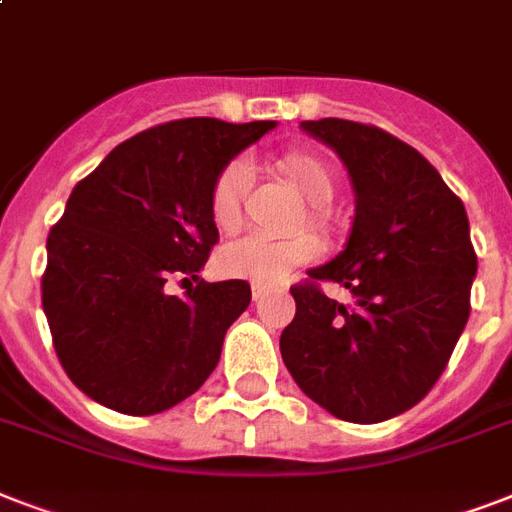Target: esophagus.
I'll return each mask as SVG.
<instances>
[{
    "instance_id": "34e87169",
    "label": "esophagus",
    "mask_w": 512,
    "mask_h": 512,
    "mask_svg": "<svg viewBox=\"0 0 512 512\" xmlns=\"http://www.w3.org/2000/svg\"><path fill=\"white\" fill-rule=\"evenodd\" d=\"M268 295V287H263V284H252V300H263V297Z\"/></svg>"
}]
</instances>
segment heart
<instances>
[{"label": "heart", "mask_w": 512, "mask_h": 512, "mask_svg": "<svg viewBox=\"0 0 512 512\" xmlns=\"http://www.w3.org/2000/svg\"><path fill=\"white\" fill-rule=\"evenodd\" d=\"M276 172L300 199L308 204L305 223L316 236L329 239L335 233V220L329 204L337 193V175L321 156L308 151H292L276 162ZM249 191L247 164L231 162L212 185L209 212L223 233H233L244 220V199ZM319 255V244L308 233H297L281 241H265L257 236L231 241L217 252V268L223 276L244 279L252 284H279L300 265Z\"/></svg>", "instance_id": "obj_1"}]
</instances>
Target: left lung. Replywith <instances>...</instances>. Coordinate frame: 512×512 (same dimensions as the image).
I'll use <instances>...</instances> for the list:
<instances>
[{
  "label": "left lung",
  "mask_w": 512,
  "mask_h": 512,
  "mask_svg": "<svg viewBox=\"0 0 512 512\" xmlns=\"http://www.w3.org/2000/svg\"><path fill=\"white\" fill-rule=\"evenodd\" d=\"M300 130L340 156L356 215L340 255L292 287L281 358L321 409L372 425L425 398L468 324L478 271L468 212L420 151L385 130L348 119ZM316 280L345 286L351 303L327 298Z\"/></svg>",
  "instance_id": "obj_1"
}]
</instances>
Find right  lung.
I'll use <instances>...</instances> for the list:
<instances>
[{
	"label": "right lung",
	"instance_id": "1",
	"mask_svg": "<svg viewBox=\"0 0 512 512\" xmlns=\"http://www.w3.org/2000/svg\"><path fill=\"white\" fill-rule=\"evenodd\" d=\"M276 122L177 119L124 140L76 185L47 236L42 305L66 374L122 414H159L215 372L225 332L247 311V281H199L217 225V175ZM188 281V279H183Z\"/></svg>",
	"mask_w": 512,
	"mask_h": 512
}]
</instances>
